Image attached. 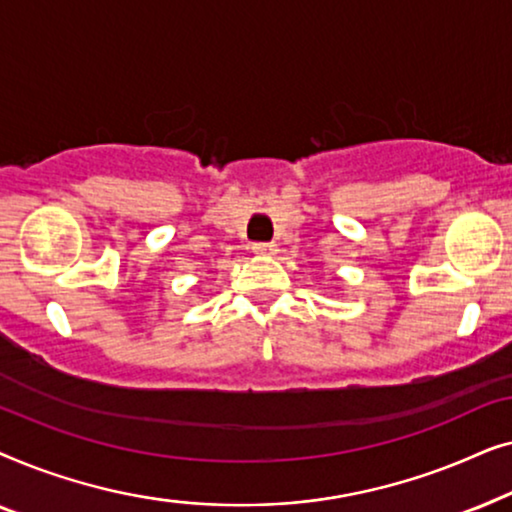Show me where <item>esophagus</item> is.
Returning a JSON list of instances; mask_svg holds the SVG:
<instances>
[{
    "mask_svg": "<svg viewBox=\"0 0 512 512\" xmlns=\"http://www.w3.org/2000/svg\"><path fill=\"white\" fill-rule=\"evenodd\" d=\"M251 249H254V254H258V256H275L277 254V244H272V242H256Z\"/></svg>",
    "mask_w": 512,
    "mask_h": 512,
    "instance_id": "1",
    "label": "esophagus"
}]
</instances>
